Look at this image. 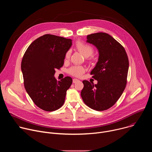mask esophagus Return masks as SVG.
<instances>
[{
    "label": "esophagus",
    "instance_id": "obj_1",
    "mask_svg": "<svg viewBox=\"0 0 152 152\" xmlns=\"http://www.w3.org/2000/svg\"><path fill=\"white\" fill-rule=\"evenodd\" d=\"M79 79H73V83H76V82H79Z\"/></svg>",
    "mask_w": 152,
    "mask_h": 152
}]
</instances>
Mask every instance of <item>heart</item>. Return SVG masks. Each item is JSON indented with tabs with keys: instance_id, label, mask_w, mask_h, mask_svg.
<instances>
[{
	"instance_id": "obj_1",
	"label": "heart",
	"mask_w": 152,
	"mask_h": 152,
	"mask_svg": "<svg viewBox=\"0 0 152 152\" xmlns=\"http://www.w3.org/2000/svg\"><path fill=\"white\" fill-rule=\"evenodd\" d=\"M76 48L77 50L79 51L83 55V56H84L85 58L91 56L94 53L93 48L90 45L86 44L85 42H82L80 41L77 42L76 45ZM70 52L68 51L66 55V58L69 59L70 58ZM69 72L70 75L75 76L79 77L84 73L85 69L82 67L74 66L70 68Z\"/></svg>"
}]
</instances>
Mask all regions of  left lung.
Instances as JSON below:
<instances>
[{"instance_id": "obj_1", "label": "left lung", "mask_w": 152, "mask_h": 152, "mask_svg": "<svg viewBox=\"0 0 152 152\" xmlns=\"http://www.w3.org/2000/svg\"><path fill=\"white\" fill-rule=\"evenodd\" d=\"M86 39V42L94 46L99 52L98 61L90 73L97 83L83 80L81 97L91 109L106 110L116 103L125 89L128 57L124 48L106 33L92 34Z\"/></svg>"}]
</instances>
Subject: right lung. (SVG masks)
I'll return each mask as SVG.
<instances>
[{
	"mask_svg": "<svg viewBox=\"0 0 152 152\" xmlns=\"http://www.w3.org/2000/svg\"><path fill=\"white\" fill-rule=\"evenodd\" d=\"M72 40L54 35H42L29 45L21 64L24 85L34 103L41 110L53 111L64 104L72 79L57 81L56 69L62 67Z\"/></svg>",
	"mask_w": 152,
	"mask_h": 152,
	"instance_id": "obj_1",
	"label": "right lung"
}]
</instances>
